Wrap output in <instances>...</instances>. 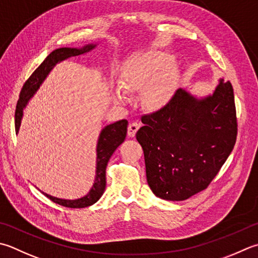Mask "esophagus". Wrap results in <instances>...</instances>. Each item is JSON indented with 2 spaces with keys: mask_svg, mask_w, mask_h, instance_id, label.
Returning a JSON list of instances; mask_svg holds the SVG:
<instances>
[{
  "mask_svg": "<svg viewBox=\"0 0 258 258\" xmlns=\"http://www.w3.org/2000/svg\"><path fill=\"white\" fill-rule=\"evenodd\" d=\"M140 126H141V124L138 123V122L130 123L128 127H127V134H128L130 138H133V136H135L136 132H138V130L140 128Z\"/></svg>",
  "mask_w": 258,
  "mask_h": 258,
  "instance_id": "obj_1",
  "label": "esophagus"
}]
</instances>
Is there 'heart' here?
<instances>
[{
  "mask_svg": "<svg viewBox=\"0 0 258 258\" xmlns=\"http://www.w3.org/2000/svg\"><path fill=\"white\" fill-rule=\"evenodd\" d=\"M172 63L173 58L163 52H145L134 55L123 66L120 75L122 88H116V99L118 102H128V93L142 92L148 87L143 97L145 105L151 109L161 108L168 103L174 88L175 73L171 69L164 71Z\"/></svg>",
  "mask_w": 258,
  "mask_h": 258,
  "instance_id": "1",
  "label": "heart"
}]
</instances>
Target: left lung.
<instances>
[{"label": "left lung", "instance_id": "1", "mask_svg": "<svg viewBox=\"0 0 258 258\" xmlns=\"http://www.w3.org/2000/svg\"><path fill=\"white\" fill-rule=\"evenodd\" d=\"M136 133L146 179L161 199L181 201L208 188L234 149L237 116L233 85L220 79L213 96L197 99L183 89Z\"/></svg>", "mask_w": 258, "mask_h": 258}]
</instances>
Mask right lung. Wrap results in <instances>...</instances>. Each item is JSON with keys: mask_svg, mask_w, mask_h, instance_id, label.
Wrapping results in <instances>:
<instances>
[{"mask_svg": "<svg viewBox=\"0 0 258 258\" xmlns=\"http://www.w3.org/2000/svg\"><path fill=\"white\" fill-rule=\"evenodd\" d=\"M95 47V44H89L82 49L77 48H60L55 49L50 53L47 58L43 60V62L34 70L32 75L27 79L24 83L23 87L20 92L19 100L17 103V108H15V133L19 132L20 124H21V118L23 114V108L28 104L29 99L31 96L37 92V89L42 84L44 78L50 73L55 63H58L61 60H64L70 57H76V55L83 54L88 52ZM127 124L128 122L126 119L118 120L114 124H110L102 131L99 135L98 144H97V165H96V179L95 182L90 189L89 194L83 198L77 200H63L58 199L54 197L43 194L47 198H49L54 204L60 206L67 207V208H85V207L94 205L102 195L104 194L106 186V166H107L110 156L114 153V151L124 142L127 133Z\"/></svg>", "mask_w": 258, "mask_h": 258, "instance_id": "add662e5", "label": "right lung"}]
</instances>
